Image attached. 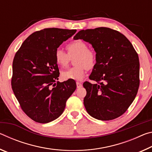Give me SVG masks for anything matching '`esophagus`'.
<instances>
[{"mask_svg": "<svg viewBox=\"0 0 152 152\" xmlns=\"http://www.w3.org/2000/svg\"><path fill=\"white\" fill-rule=\"evenodd\" d=\"M76 86H77V88H81V87L82 86V84L80 82H76Z\"/></svg>", "mask_w": 152, "mask_h": 152, "instance_id": "34e87169", "label": "esophagus"}]
</instances>
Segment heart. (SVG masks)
I'll list each match as a JSON object with an SVG mask.
<instances>
[{"label": "heart", "instance_id": "1", "mask_svg": "<svg viewBox=\"0 0 152 152\" xmlns=\"http://www.w3.org/2000/svg\"><path fill=\"white\" fill-rule=\"evenodd\" d=\"M69 56L76 55L74 64L76 66L61 72L64 80H81L85 76L88 68H93L96 63V55L94 51L88 50V45L82 40H76L67 45ZM56 62L59 66L64 68L68 65L70 60L68 54L61 49L55 51Z\"/></svg>", "mask_w": 152, "mask_h": 152}]
</instances>
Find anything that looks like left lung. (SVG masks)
<instances>
[{
    "label": "left lung",
    "instance_id": "left-lung-1",
    "mask_svg": "<svg viewBox=\"0 0 152 152\" xmlns=\"http://www.w3.org/2000/svg\"><path fill=\"white\" fill-rule=\"evenodd\" d=\"M74 40L83 39L96 52V64L85 82L84 104L91 117L109 121L122 115L134 101L140 86L137 52L125 35L107 27L80 31Z\"/></svg>",
    "mask_w": 152,
    "mask_h": 152
}]
</instances>
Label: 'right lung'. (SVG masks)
<instances>
[{
  "instance_id": "add662e5",
  "label": "right lung",
  "mask_w": 152,
  "mask_h": 152,
  "mask_svg": "<svg viewBox=\"0 0 152 152\" xmlns=\"http://www.w3.org/2000/svg\"><path fill=\"white\" fill-rule=\"evenodd\" d=\"M76 30L48 28L30 35L12 62V88L22 110L35 122L47 123L62 114L66 102L75 91L73 81L58 80L54 53Z\"/></svg>"
}]
</instances>
